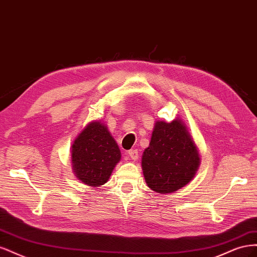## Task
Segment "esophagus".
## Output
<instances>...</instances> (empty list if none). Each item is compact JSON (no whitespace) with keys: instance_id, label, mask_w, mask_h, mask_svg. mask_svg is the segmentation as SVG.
<instances>
[{"instance_id":"obj_1","label":"esophagus","mask_w":257,"mask_h":257,"mask_svg":"<svg viewBox=\"0 0 257 257\" xmlns=\"http://www.w3.org/2000/svg\"><path fill=\"white\" fill-rule=\"evenodd\" d=\"M128 157L133 160V161H136L138 159V151L136 149L134 150H130L128 151Z\"/></svg>"}]
</instances>
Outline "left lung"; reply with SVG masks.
I'll return each mask as SVG.
<instances>
[{
    "label": "left lung",
    "instance_id": "left-lung-1",
    "mask_svg": "<svg viewBox=\"0 0 257 257\" xmlns=\"http://www.w3.org/2000/svg\"><path fill=\"white\" fill-rule=\"evenodd\" d=\"M142 166L148 186L161 194L173 193L192 180L199 154L180 120L155 123Z\"/></svg>",
    "mask_w": 257,
    "mask_h": 257
}]
</instances>
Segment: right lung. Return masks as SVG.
<instances>
[{"mask_svg": "<svg viewBox=\"0 0 257 257\" xmlns=\"http://www.w3.org/2000/svg\"><path fill=\"white\" fill-rule=\"evenodd\" d=\"M72 150L74 172L81 182L102 185L121 159L118 145L99 122H92L75 139Z\"/></svg>", "mask_w": 257, "mask_h": 257, "instance_id": "right-lung-1", "label": "right lung"}]
</instances>
